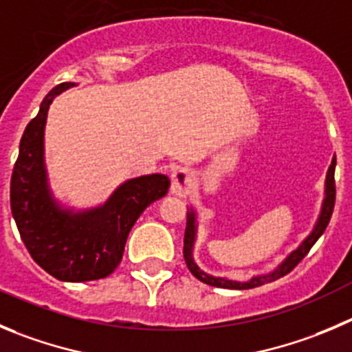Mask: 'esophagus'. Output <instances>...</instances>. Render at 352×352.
I'll use <instances>...</instances> for the list:
<instances>
[{
  "label": "esophagus",
  "instance_id": "esophagus-1",
  "mask_svg": "<svg viewBox=\"0 0 352 352\" xmlns=\"http://www.w3.org/2000/svg\"><path fill=\"white\" fill-rule=\"evenodd\" d=\"M195 185V176L190 169H176L170 176V193L176 197H186Z\"/></svg>",
  "mask_w": 352,
  "mask_h": 352
}]
</instances>
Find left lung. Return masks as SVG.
I'll return each instance as SVG.
<instances>
[{
	"label": "left lung",
	"instance_id": "8db88e82",
	"mask_svg": "<svg viewBox=\"0 0 352 352\" xmlns=\"http://www.w3.org/2000/svg\"><path fill=\"white\" fill-rule=\"evenodd\" d=\"M333 173H336V157L332 159L329 170H327V178H324V193H323V202H321L320 214H318V219L314 223L313 230H311L309 235L278 264L274 266L273 270L267 271V273L261 274H252L250 278L247 280H233L226 278V276H214V274L207 273L202 267L197 264L195 257H193V247L197 242V232H199V217H197V210L193 207H186V230H185V247H183V254H185V261L188 270L192 271V274L195 278H199L200 282L207 283L210 287H219V289H233V290H247V289H256V287L264 285V283L274 282V280L282 278L287 273L294 270L297 264L302 261V257L309 252L311 247L316 243V240L323 235L324 228L329 226L330 217L333 212V204H336V182H333Z\"/></svg>",
	"mask_w": 352,
	"mask_h": 352
}]
</instances>
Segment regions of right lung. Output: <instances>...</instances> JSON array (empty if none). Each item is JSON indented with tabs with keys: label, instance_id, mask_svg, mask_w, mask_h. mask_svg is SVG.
Returning <instances> with one entry per match:
<instances>
[{
	"label": "right lung",
	"instance_id": "1",
	"mask_svg": "<svg viewBox=\"0 0 352 352\" xmlns=\"http://www.w3.org/2000/svg\"><path fill=\"white\" fill-rule=\"evenodd\" d=\"M72 86L63 82L53 88L23 131L10 204L22 242L46 273L60 282H91L119 266L133 224L166 195L170 183L164 174H148L124 182L100 206L74 209L60 202L50 186L45 128L52 102Z\"/></svg>",
	"mask_w": 352,
	"mask_h": 352
}]
</instances>
